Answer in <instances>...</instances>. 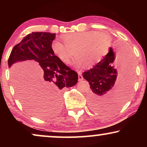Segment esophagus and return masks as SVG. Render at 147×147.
<instances>
[{
  "instance_id": "1",
  "label": "esophagus",
  "mask_w": 147,
  "mask_h": 147,
  "mask_svg": "<svg viewBox=\"0 0 147 147\" xmlns=\"http://www.w3.org/2000/svg\"><path fill=\"white\" fill-rule=\"evenodd\" d=\"M84 78L83 76H82L81 72H78V80L79 81H82V80H83Z\"/></svg>"
}]
</instances>
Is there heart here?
Masks as SVG:
<instances>
[{
  "mask_svg": "<svg viewBox=\"0 0 147 147\" xmlns=\"http://www.w3.org/2000/svg\"><path fill=\"white\" fill-rule=\"evenodd\" d=\"M64 43L55 40L51 43L53 53L65 63H69L74 55L75 67L84 65L88 68L95 66L105 53L110 44V37L105 32L94 31L68 33L62 37Z\"/></svg>",
  "mask_w": 147,
  "mask_h": 147,
  "instance_id": "1",
  "label": "heart"
}]
</instances>
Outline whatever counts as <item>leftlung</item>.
<instances>
[{
    "label": "left lung",
    "mask_w": 147,
    "mask_h": 147,
    "mask_svg": "<svg viewBox=\"0 0 147 147\" xmlns=\"http://www.w3.org/2000/svg\"><path fill=\"white\" fill-rule=\"evenodd\" d=\"M119 65H121L123 76L114 84L117 75L116 67L119 68ZM132 71L133 56L130 50L122 46L117 53H114L110 47L104 59L83 73L91 89L88 95L91 109L97 112H107L123 105L131 91Z\"/></svg>",
    "instance_id": "8db88e82"
}]
</instances>
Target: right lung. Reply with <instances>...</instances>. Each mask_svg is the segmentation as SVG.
I'll use <instances>...</instances> for the list:
<instances>
[{
    "label": "right lung",
    "instance_id": "right-lung-1",
    "mask_svg": "<svg viewBox=\"0 0 147 147\" xmlns=\"http://www.w3.org/2000/svg\"><path fill=\"white\" fill-rule=\"evenodd\" d=\"M55 33L33 32L27 35L12 50L8 60L10 68L17 62L35 60L43 71L38 80L37 91L30 95L14 76L13 84L20 99L28 110L39 117L53 116L61 108V93L63 88L76 85L78 74L63 63L51 50Z\"/></svg>",
    "mask_w": 147,
    "mask_h": 147
}]
</instances>
